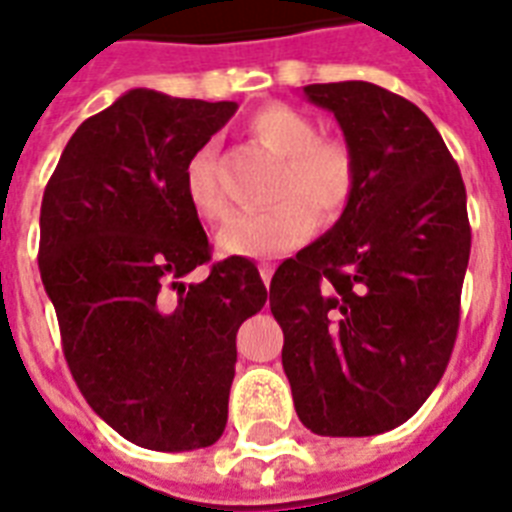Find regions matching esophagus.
I'll return each mask as SVG.
<instances>
[{"mask_svg":"<svg viewBox=\"0 0 512 512\" xmlns=\"http://www.w3.org/2000/svg\"><path fill=\"white\" fill-rule=\"evenodd\" d=\"M257 271H260V279H263L265 287H268V284H271V279H273V265L271 263H260V265H257Z\"/></svg>","mask_w":512,"mask_h":512,"instance_id":"1","label":"esophagus"}]
</instances>
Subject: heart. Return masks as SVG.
<instances>
[{
  "mask_svg": "<svg viewBox=\"0 0 512 512\" xmlns=\"http://www.w3.org/2000/svg\"><path fill=\"white\" fill-rule=\"evenodd\" d=\"M249 135L281 159L276 201L263 212H239L217 233V247L231 257H273L300 247L316 231V215L335 223L358 188V159L348 140L319 135L311 116L271 103L249 116ZM185 199L201 220L228 215L212 148H199L185 164Z\"/></svg>",
  "mask_w": 512,
  "mask_h": 512,
  "instance_id": "obj_1",
  "label": "heart"
}]
</instances>
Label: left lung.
Instances as JSON below:
<instances>
[{"label":"left lung","instance_id":"left-lung-1","mask_svg":"<svg viewBox=\"0 0 512 512\" xmlns=\"http://www.w3.org/2000/svg\"><path fill=\"white\" fill-rule=\"evenodd\" d=\"M358 159V188L319 241L279 265L271 313L297 417L319 436H377L444 377L470 257L460 167L428 116L369 82L308 84Z\"/></svg>","mask_w":512,"mask_h":512}]
</instances>
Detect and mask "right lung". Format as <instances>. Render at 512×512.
Returning <instances> with one entry per match:
<instances>
[{
	"mask_svg": "<svg viewBox=\"0 0 512 512\" xmlns=\"http://www.w3.org/2000/svg\"><path fill=\"white\" fill-rule=\"evenodd\" d=\"M236 108L124 92L79 124L44 188L39 271L68 369L98 417L156 452L223 436L236 332L268 300L244 257L183 281L212 260L185 164Z\"/></svg>",
	"mask_w": 512,
	"mask_h": 512,
	"instance_id": "1",
	"label": "right lung"
}]
</instances>
